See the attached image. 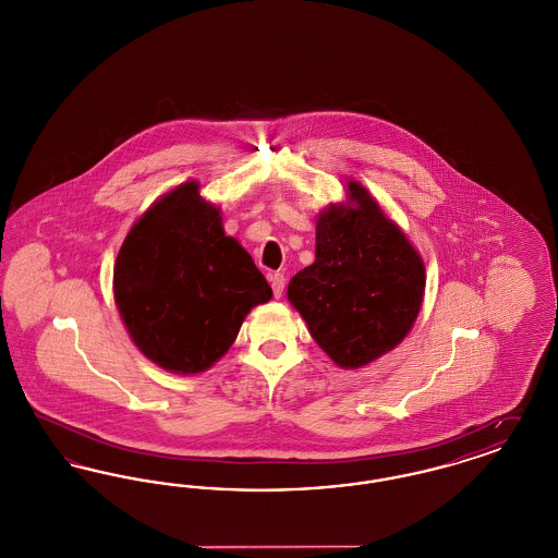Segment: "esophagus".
<instances>
[{"label": "esophagus", "instance_id": "esophagus-1", "mask_svg": "<svg viewBox=\"0 0 558 558\" xmlns=\"http://www.w3.org/2000/svg\"><path fill=\"white\" fill-rule=\"evenodd\" d=\"M269 282H271L274 296H276V299H280V296H282V292H284V284H287L284 276H282V274H274V276H269Z\"/></svg>", "mask_w": 558, "mask_h": 558}]
</instances>
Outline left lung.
Segmentation results:
<instances>
[{"label":"left lung","mask_w":558,"mask_h":558,"mask_svg":"<svg viewBox=\"0 0 558 558\" xmlns=\"http://www.w3.org/2000/svg\"><path fill=\"white\" fill-rule=\"evenodd\" d=\"M425 262L371 192L347 182V201L316 219V262L289 282V301L319 349L357 371L408 337L425 296Z\"/></svg>","instance_id":"obj_1"}]
</instances>
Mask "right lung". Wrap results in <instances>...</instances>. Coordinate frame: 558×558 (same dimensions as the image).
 I'll use <instances>...</instances> for the list:
<instances>
[{
    "instance_id": "right-lung-1",
    "label": "right lung",
    "mask_w": 558,
    "mask_h": 558,
    "mask_svg": "<svg viewBox=\"0 0 558 558\" xmlns=\"http://www.w3.org/2000/svg\"><path fill=\"white\" fill-rule=\"evenodd\" d=\"M112 292L133 345L162 371L201 374L226 355L271 287L221 209L184 182L142 213L123 240Z\"/></svg>"
}]
</instances>
